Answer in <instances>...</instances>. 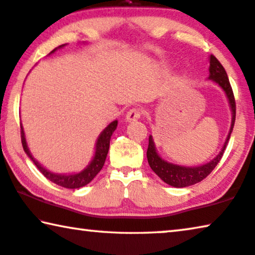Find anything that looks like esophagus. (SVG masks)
<instances>
[{"instance_id": "obj_1", "label": "esophagus", "mask_w": 255, "mask_h": 255, "mask_svg": "<svg viewBox=\"0 0 255 255\" xmlns=\"http://www.w3.org/2000/svg\"><path fill=\"white\" fill-rule=\"evenodd\" d=\"M141 115H142V111H141L140 108H132L128 112L127 121H128V122H132V121L139 120Z\"/></svg>"}]
</instances>
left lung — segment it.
I'll list each match as a JSON object with an SVG mask.
<instances>
[{
    "label": "left lung",
    "mask_w": 255,
    "mask_h": 255,
    "mask_svg": "<svg viewBox=\"0 0 255 255\" xmlns=\"http://www.w3.org/2000/svg\"><path fill=\"white\" fill-rule=\"evenodd\" d=\"M210 80H213L214 82L220 85L223 89V91L226 92L227 97H228L230 107H232L233 112V121H232V128H230L229 134L227 136V140L225 144H223L222 150L220 151L217 157L213 160H211L210 163L205 164V165L197 166V167H185V166H179L174 165V164H170L165 162L158 156L155 149L154 141H152L151 135L149 136V143H148V149H147V159L149 163V166L151 170L155 172L158 177L163 180L164 182H166L167 185L182 188L188 187L195 183L201 182L202 180H204L211 172L214 170V167L218 165V163L220 162L223 152L226 150L227 144L230 139V134H232L235 120H236V103H235V97L234 92L230 85L228 75H227L226 69L223 68L221 62L215 58L213 54L210 57Z\"/></svg>",
    "instance_id": "8db88e82"
}]
</instances>
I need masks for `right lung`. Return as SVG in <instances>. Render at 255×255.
I'll list each match as a JSON object with an SVG mask.
<instances>
[{"mask_svg":"<svg viewBox=\"0 0 255 255\" xmlns=\"http://www.w3.org/2000/svg\"><path fill=\"white\" fill-rule=\"evenodd\" d=\"M64 45L65 44L60 45L59 48H61V46H64ZM54 51H56V49L51 51V53L54 52ZM116 127H117V121H114V122H112L103 132H101V134L99 138H98L97 144H96L95 158L92 159L91 164H90V165L85 168L84 171H82L77 174H70V175L54 174V173H51V172H49L48 170H45V168L43 167L41 164L37 162V160L34 159L32 154H30V151L28 150V148H27L25 135H23V130H22V127L20 125L21 143H22L23 150H25L26 154L28 155V157L33 160L35 165H36V167L40 170L41 173L44 175L46 179H49L50 181H52L53 183H56V185H58V186H61L64 188H69V189H76V188H81L85 185H88L89 182H91L93 178H95L96 175L99 173L101 168H103L106 157H107V154H108L111 136L113 134V132L115 131Z\"/></svg>","mask_w":255,"mask_h":255,"instance_id":"right-lung-1","label":"right lung"}]
</instances>
